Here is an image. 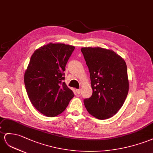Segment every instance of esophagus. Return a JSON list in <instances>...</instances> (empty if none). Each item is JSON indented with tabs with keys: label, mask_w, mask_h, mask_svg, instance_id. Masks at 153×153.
<instances>
[{
	"label": "esophagus",
	"mask_w": 153,
	"mask_h": 153,
	"mask_svg": "<svg viewBox=\"0 0 153 153\" xmlns=\"http://www.w3.org/2000/svg\"><path fill=\"white\" fill-rule=\"evenodd\" d=\"M76 92L77 94H80L81 93V89H77Z\"/></svg>",
	"instance_id": "1"
}]
</instances>
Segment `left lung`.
Here are the masks:
<instances>
[{
    "label": "left lung",
    "mask_w": 153,
    "mask_h": 153,
    "mask_svg": "<svg viewBox=\"0 0 153 153\" xmlns=\"http://www.w3.org/2000/svg\"><path fill=\"white\" fill-rule=\"evenodd\" d=\"M90 72L92 95L84 100L89 114L100 120L115 115L128 92L125 61L112 50L100 47L81 49Z\"/></svg>",
    "instance_id": "1"
}]
</instances>
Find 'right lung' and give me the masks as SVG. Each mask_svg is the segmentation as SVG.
Listing matches in <instances>:
<instances>
[{
	"mask_svg": "<svg viewBox=\"0 0 153 153\" xmlns=\"http://www.w3.org/2000/svg\"><path fill=\"white\" fill-rule=\"evenodd\" d=\"M75 47L49 44L35 51L25 74V85L31 103L48 117L63 112L74 94L64 80L65 66Z\"/></svg>",
	"mask_w": 153,
	"mask_h": 153,
	"instance_id": "right-lung-1",
	"label": "right lung"
}]
</instances>
